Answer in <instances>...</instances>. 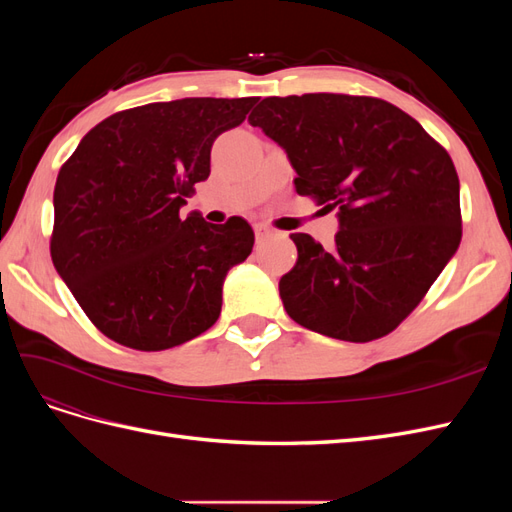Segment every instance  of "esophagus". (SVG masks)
Masks as SVG:
<instances>
[{"label":"esophagus","mask_w":512,"mask_h":512,"mask_svg":"<svg viewBox=\"0 0 512 512\" xmlns=\"http://www.w3.org/2000/svg\"><path fill=\"white\" fill-rule=\"evenodd\" d=\"M273 237V232L265 226H256V243H265Z\"/></svg>","instance_id":"obj_1"}]
</instances>
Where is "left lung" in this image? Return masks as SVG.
<instances>
[{
  "mask_svg": "<svg viewBox=\"0 0 512 512\" xmlns=\"http://www.w3.org/2000/svg\"><path fill=\"white\" fill-rule=\"evenodd\" d=\"M297 170L294 188L337 209L333 250L294 232L280 280L288 316L344 342H371L423 301L461 241L459 177L446 149L380 98H265L247 117Z\"/></svg>",
  "mask_w": 512,
  "mask_h": 512,
  "instance_id": "8db88e82",
  "label": "left lung"
}]
</instances>
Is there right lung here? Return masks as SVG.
Segmentation results:
<instances>
[{
	"instance_id": "right-lung-1",
	"label": "right lung",
	"mask_w": 512,
	"mask_h": 512,
	"mask_svg": "<svg viewBox=\"0 0 512 512\" xmlns=\"http://www.w3.org/2000/svg\"><path fill=\"white\" fill-rule=\"evenodd\" d=\"M258 98H183L121 111L61 166L51 258L87 318L113 342L156 352L213 327L226 273L252 254L243 218L179 209L211 173V145Z\"/></svg>"
}]
</instances>
